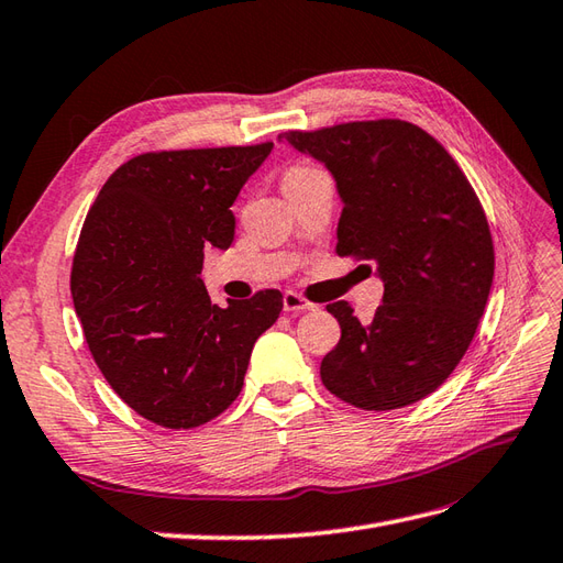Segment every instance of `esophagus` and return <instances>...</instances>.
Returning a JSON list of instances; mask_svg holds the SVG:
<instances>
[{"mask_svg": "<svg viewBox=\"0 0 563 563\" xmlns=\"http://www.w3.org/2000/svg\"><path fill=\"white\" fill-rule=\"evenodd\" d=\"M283 309L285 311H311V309H317V305H311L309 299H305L302 295L287 290L283 295Z\"/></svg>", "mask_w": 563, "mask_h": 563, "instance_id": "esophagus-1", "label": "esophagus"}]
</instances>
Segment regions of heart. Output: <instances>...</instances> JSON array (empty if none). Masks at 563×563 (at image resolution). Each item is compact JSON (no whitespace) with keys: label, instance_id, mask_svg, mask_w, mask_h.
Returning <instances> with one entry per match:
<instances>
[{"label":"heart","instance_id":"obj_1","mask_svg":"<svg viewBox=\"0 0 563 563\" xmlns=\"http://www.w3.org/2000/svg\"><path fill=\"white\" fill-rule=\"evenodd\" d=\"M311 173H317V169H313V167H305V165H295V167H290V169H287V173L283 175V185H287V181H292V179H302V177H307V175H311Z\"/></svg>","mask_w":563,"mask_h":563}]
</instances>
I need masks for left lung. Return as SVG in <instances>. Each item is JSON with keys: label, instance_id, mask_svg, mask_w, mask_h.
<instances>
[{"label": "left lung", "instance_id": "1", "mask_svg": "<svg viewBox=\"0 0 563 563\" xmlns=\"http://www.w3.org/2000/svg\"><path fill=\"white\" fill-rule=\"evenodd\" d=\"M278 139L333 175L343 201L335 252L372 261L384 283L369 323L345 299L325 307L341 341L321 362L323 386L376 412L434 394L473 343L494 278L492 232L463 169L400 120Z\"/></svg>", "mask_w": 563, "mask_h": 563}]
</instances>
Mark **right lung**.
<instances>
[{"instance_id":"1","label":"right lung","mask_w":563,"mask_h":563,"mask_svg":"<svg viewBox=\"0 0 563 563\" xmlns=\"http://www.w3.org/2000/svg\"><path fill=\"white\" fill-rule=\"evenodd\" d=\"M273 143L143 153L86 216L71 297L90 355L129 408L167 429L211 422L240 396L278 290L211 305L203 250L234 240L230 206Z\"/></svg>"}]
</instances>
